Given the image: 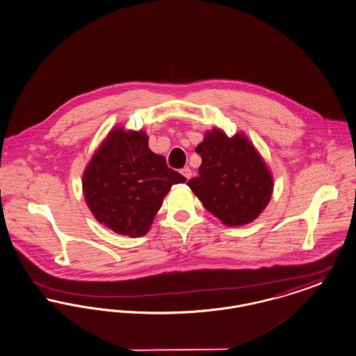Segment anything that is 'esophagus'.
I'll list each match as a JSON object with an SVG mask.
<instances>
[{
	"label": "esophagus",
	"mask_w": 356,
	"mask_h": 356,
	"mask_svg": "<svg viewBox=\"0 0 356 356\" xmlns=\"http://www.w3.org/2000/svg\"><path fill=\"white\" fill-rule=\"evenodd\" d=\"M181 175H183L187 180H189L191 176H192V170H191L188 167L183 168V169H181Z\"/></svg>",
	"instance_id": "esophagus-1"
}]
</instances>
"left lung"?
<instances>
[{
    "instance_id": "1",
    "label": "left lung",
    "mask_w": 356,
    "mask_h": 356,
    "mask_svg": "<svg viewBox=\"0 0 356 356\" xmlns=\"http://www.w3.org/2000/svg\"><path fill=\"white\" fill-rule=\"evenodd\" d=\"M196 153L202 157L199 176L187 184L206 209L225 225H248L268 206L272 175L243 134L227 137L213 129Z\"/></svg>"
}]
</instances>
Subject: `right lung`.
<instances>
[{
  "mask_svg": "<svg viewBox=\"0 0 356 356\" xmlns=\"http://www.w3.org/2000/svg\"><path fill=\"white\" fill-rule=\"evenodd\" d=\"M187 179L147 147L143 131L113 130L83 175L86 203L107 229L131 238L147 234L164 196Z\"/></svg>",
  "mask_w": 356,
  "mask_h": 356,
  "instance_id": "1",
  "label": "right lung"
}]
</instances>
